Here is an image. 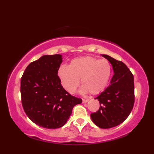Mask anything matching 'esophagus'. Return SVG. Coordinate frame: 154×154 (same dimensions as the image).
<instances>
[{"label": "esophagus", "instance_id": "esophagus-1", "mask_svg": "<svg viewBox=\"0 0 154 154\" xmlns=\"http://www.w3.org/2000/svg\"><path fill=\"white\" fill-rule=\"evenodd\" d=\"M82 100H83V103H86L88 102V101H89V99H83Z\"/></svg>", "mask_w": 154, "mask_h": 154}]
</instances>
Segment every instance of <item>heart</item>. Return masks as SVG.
<instances>
[{"label": "heart", "instance_id": "1", "mask_svg": "<svg viewBox=\"0 0 154 154\" xmlns=\"http://www.w3.org/2000/svg\"><path fill=\"white\" fill-rule=\"evenodd\" d=\"M112 73L110 62L92 56L75 58L69 66L61 65L57 74L64 89L69 93H75L80 79L82 93L97 94L105 89Z\"/></svg>", "mask_w": 154, "mask_h": 154}]
</instances>
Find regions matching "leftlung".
<instances>
[{"label":"left lung","mask_w":154,"mask_h":154,"mask_svg":"<svg viewBox=\"0 0 154 154\" xmlns=\"http://www.w3.org/2000/svg\"><path fill=\"white\" fill-rule=\"evenodd\" d=\"M112 66L110 85L95 98L100 103L97 112L91 114L93 122L101 128H111L122 123L134 104V83L132 72L122 61L102 55Z\"/></svg>","instance_id":"obj_1"}]
</instances>
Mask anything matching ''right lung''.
<instances>
[{"label":"right lung","mask_w":154,"mask_h":154,"mask_svg":"<svg viewBox=\"0 0 154 154\" xmlns=\"http://www.w3.org/2000/svg\"><path fill=\"white\" fill-rule=\"evenodd\" d=\"M61 55H43L28 65L20 82L23 109L32 122L48 129L59 128L66 123L73 108L82 103L61 84L57 71Z\"/></svg>","instance_id":"1"}]
</instances>
